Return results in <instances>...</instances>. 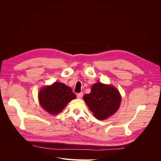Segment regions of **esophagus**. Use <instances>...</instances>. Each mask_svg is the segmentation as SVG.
<instances>
[{
	"label": "esophagus",
	"mask_w": 161,
	"mask_h": 161,
	"mask_svg": "<svg viewBox=\"0 0 161 161\" xmlns=\"http://www.w3.org/2000/svg\"><path fill=\"white\" fill-rule=\"evenodd\" d=\"M82 95H83V92H80V93H78L77 95H76V96H77V98H78V99H81Z\"/></svg>",
	"instance_id": "1"
}]
</instances>
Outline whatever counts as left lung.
Listing matches in <instances>:
<instances>
[{
  "label": "left lung",
  "instance_id": "8db88e82",
  "mask_svg": "<svg viewBox=\"0 0 161 161\" xmlns=\"http://www.w3.org/2000/svg\"><path fill=\"white\" fill-rule=\"evenodd\" d=\"M83 99L95 118L103 120L118 111L121 97L115 87L97 82L92 86L90 93L84 95Z\"/></svg>",
  "mask_w": 161,
  "mask_h": 161
}]
</instances>
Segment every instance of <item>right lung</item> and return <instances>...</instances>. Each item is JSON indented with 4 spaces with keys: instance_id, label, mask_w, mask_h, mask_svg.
I'll return each instance as SVG.
<instances>
[{
    "instance_id": "1",
    "label": "right lung",
    "mask_w": 161,
    "mask_h": 161,
    "mask_svg": "<svg viewBox=\"0 0 161 161\" xmlns=\"http://www.w3.org/2000/svg\"><path fill=\"white\" fill-rule=\"evenodd\" d=\"M75 98L70 87L60 82L43 87L38 94L42 108L51 115L59 114L69 101Z\"/></svg>"
}]
</instances>
